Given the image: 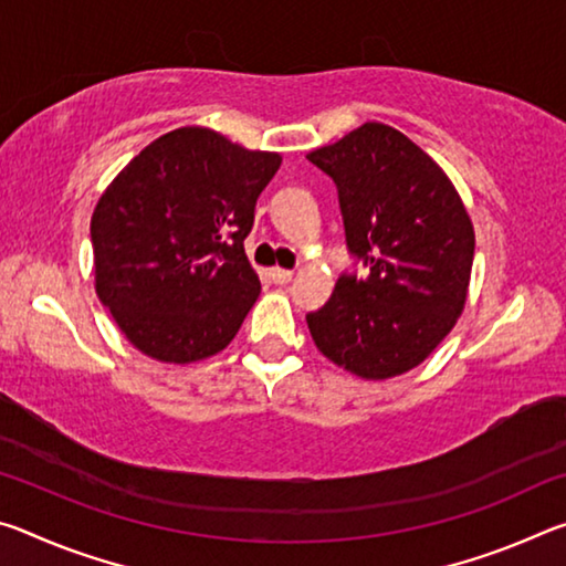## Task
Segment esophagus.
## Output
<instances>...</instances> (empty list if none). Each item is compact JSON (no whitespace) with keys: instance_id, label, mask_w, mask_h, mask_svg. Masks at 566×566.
I'll return each instance as SVG.
<instances>
[{"instance_id":"obj_1","label":"esophagus","mask_w":566,"mask_h":566,"mask_svg":"<svg viewBox=\"0 0 566 566\" xmlns=\"http://www.w3.org/2000/svg\"><path fill=\"white\" fill-rule=\"evenodd\" d=\"M270 276H272V280H274L276 284H286V282H292L294 272L282 270V266H274V270H270Z\"/></svg>"}]
</instances>
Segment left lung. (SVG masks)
Instances as JSON below:
<instances>
[{
  "label": "left lung",
  "instance_id": "1",
  "mask_svg": "<svg viewBox=\"0 0 566 566\" xmlns=\"http://www.w3.org/2000/svg\"><path fill=\"white\" fill-rule=\"evenodd\" d=\"M339 189L349 252L369 276H339L306 314L312 339L349 375L381 381L419 367L462 317L474 224L444 169L395 127L367 122L306 155Z\"/></svg>",
  "mask_w": 566,
  "mask_h": 566
}]
</instances>
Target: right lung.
Instances as JSON below:
<instances>
[{"instance_id": "1", "label": "right lung", "mask_w": 566, "mask_h": 566, "mask_svg": "<svg viewBox=\"0 0 566 566\" xmlns=\"http://www.w3.org/2000/svg\"><path fill=\"white\" fill-rule=\"evenodd\" d=\"M280 165L276 151L179 127L112 179L92 214L94 292L132 347L191 364L234 339L262 290L244 237Z\"/></svg>"}]
</instances>
